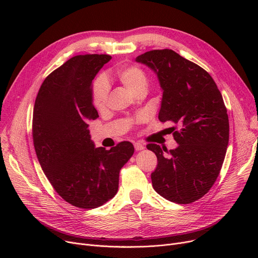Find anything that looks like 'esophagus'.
Wrapping results in <instances>:
<instances>
[{
    "label": "esophagus",
    "instance_id": "1",
    "mask_svg": "<svg viewBox=\"0 0 258 258\" xmlns=\"http://www.w3.org/2000/svg\"><path fill=\"white\" fill-rule=\"evenodd\" d=\"M134 147H135V150H136V151H142V150H144V145L141 144L140 142L134 143Z\"/></svg>",
    "mask_w": 258,
    "mask_h": 258
}]
</instances>
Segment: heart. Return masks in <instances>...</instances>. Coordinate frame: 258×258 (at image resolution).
I'll return each instance as SVG.
<instances>
[{"label": "heart", "mask_w": 258, "mask_h": 258, "mask_svg": "<svg viewBox=\"0 0 258 258\" xmlns=\"http://www.w3.org/2000/svg\"><path fill=\"white\" fill-rule=\"evenodd\" d=\"M116 76L120 83L132 93L136 94L142 89H146L147 77L145 72L137 66H123L116 70ZM110 87L102 77L97 78L93 85V104L98 111L104 110L106 106Z\"/></svg>", "instance_id": "b5f03b06"}]
</instances>
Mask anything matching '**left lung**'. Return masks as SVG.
<instances>
[{
	"instance_id": "obj_1",
	"label": "left lung",
	"mask_w": 258,
	"mask_h": 258,
	"mask_svg": "<svg viewBox=\"0 0 258 258\" xmlns=\"http://www.w3.org/2000/svg\"><path fill=\"white\" fill-rule=\"evenodd\" d=\"M136 61L158 77L163 92L159 120L181 126L172 127L174 150L146 145L158 158L153 187L170 202L189 204L209 191L226 156L229 119L222 94L208 72L170 49L145 52Z\"/></svg>"
}]
</instances>
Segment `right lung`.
<instances>
[{
  "mask_svg": "<svg viewBox=\"0 0 258 258\" xmlns=\"http://www.w3.org/2000/svg\"><path fill=\"white\" fill-rule=\"evenodd\" d=\"M106 54L76 55L40 86L33 108L32 137L38 162L55 191L78 208H96L115 197L120 169L134 154L124 141L106 151L95 147L89 121L93 79L111 60Z\"/></svg>",
  "mask_w": 258,
  "mask_h": 258,
  "instance_id": "1",
  "label": "right lung"
}]
</instances>
